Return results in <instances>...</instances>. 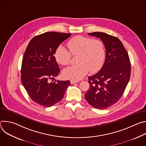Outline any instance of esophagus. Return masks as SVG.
Listing matches in <instances>:
<instances>
[{
	"instance_id": "esophagus-1",
	"label": "esophagus",
	"mask_w": 146,
	"mask_h": 146,
	"mask_svg": "<svg viewBox=\"0 0 146 146\" xmlns=\"http://www.w3.org/2000/svg\"><path fill=\"white\" fill-rule=\"evenodd\" d=\"M79 81H75V80H70V83L72 84H74V83H77Z\"/></svg>"
}]
</instances>
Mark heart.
<instances>
[{
	"label": "heart",
	"mask_w": 146,
	"mask_h": 146,
	"mask_svg": "<svg viewBox=\"0 0 146 146\" xmlns=\"http://www.w3.org/2000/svg\"><path fill=\"white\" fill-rule=\"evenodd\" d=\"M67 46L69 51L62 45L56 48L55 57L57 62L62 65H68L70 62L72 55L78 54V64L64 69L65 77L78 80L84 77L89 70L94 73L102 66L105 58V49L101 40L77 36L68 41Z\"/></svg>",
	"instance_id": "heart-1"
}]
</instances>
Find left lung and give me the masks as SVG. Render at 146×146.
<instances>
[{
	"label": "left lung",
	"mask_w": 146,
	"mask_h": 146,
	"mask_svg": "<svg viewBox=\"0 0 146 146\" xmlns=\"http://www.w3.org/2000/svg\"><path fill=\"white\" fill-rule=\"evenodd\" d=\"M88 35L99 38L105 44L106 59L96 74L88 77L90 88L85 98L92 107L105 109L122 96L131 76V62L127 50L119 38L103 32Z\"/></svg>",
	"instance_id": "obj_1"
}]
</instances>
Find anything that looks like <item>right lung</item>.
<instances>
[{
    "instance_id": "1",
    "label": "right lung",
    "mask_w": 146,
    "mask_h": 146,
    "mask_svg": "<svg viewBox=\"0 0 146 146\" xmlns=\"http://www.w3.org/2000/svg\"><path fill=\"white\" fill-rule=\"evenodd\" d=\"M71 33L46 32L34 37L25 51L21 80L31 99L43 107H51L63 98L69 80H55L60 72L54 56L56 48Z\"/></svg>"
}]
</instances>
